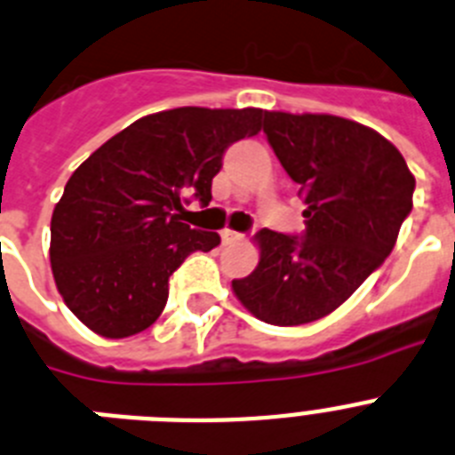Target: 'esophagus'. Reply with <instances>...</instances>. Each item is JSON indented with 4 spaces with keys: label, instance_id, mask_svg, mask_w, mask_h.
<instances>
[{
    "label": "esophagus",
    "instance_id": "1",
    "mask_svg": "<svg viewBox=\"0 0 455 455\" xmlns=\"http://www.w3.org/2000/svg\"><path fill=\"white\" fill-rule=\"evenodd\" d=\"M220 239H223V243H235V242H239V239H242V235H239V232H235V230H223V232H220Z\"/></svg>",
    "mask_w": 455,
    "mask_h": 455
}]
</instances>
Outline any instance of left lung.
Listing matches in <instances>:
<instances>
[{
  "label": "left lung",
  "instance_id": "8db88e82",
  "mask_svg": "<svg viewBox=\"0 0 455 455\" xmlns=\"http://www.w3.org/2000/svg\"><path fill=\"white\" fill-rule=\"evenodd\" d=\"M265 133L306 202L304 239L259 230V262L232 281L258 320L297 327L329 315L394 251L414 174L378 131L336 115L265 110Z\"/></svg>",
  "mask_w": 455,
  "mask_h": 455
}]
</instances>
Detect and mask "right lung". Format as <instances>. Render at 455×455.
I'll list each match as a JSON object with an SVG mask.
<instances>
[{"label": "right lung", "instance_id": "obj_1", "mask_svg": "<svg viewBox=\"0 0 455 455\" xmlns=\"http://www.w3.org/2000/svg\"><path fill=\"white\" fill-rule=\"evenodd\" d=\"M259 128V108L154 112L71 174L50 220V265L84 327L128 339L158 320L177 267L220 243L219 232L190 230L177 212L188 197L207 207L225 149Z\"/></svg>", "mask_w": 455, "mask_h": 455}]
</instances>
